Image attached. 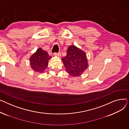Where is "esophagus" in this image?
Returning a JSON list of instances; mask_svg holds the SVG:
<instances>
[{"label": "esophagus", "mask_w": 129, "mask_h": 129, "mask_svg": "<svg viewBox=\"0 0 129 129\" xmlns=\"http://www.w3.org/2000/svg\"><path fill=\"white\" fill-rule=\"evenodd\" d=\"M54 55L55 56H58V57H60L61 56V53L60 52H54Z\"/></svg>", "instance_id": "obj_1"}]
</instances>
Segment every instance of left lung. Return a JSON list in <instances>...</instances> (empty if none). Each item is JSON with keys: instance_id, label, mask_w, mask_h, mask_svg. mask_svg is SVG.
<instances>
[{"instance_id": "8db88e82", "label": "left lung", "mask_w": 129, "mask_h": 129, "mask_svg": "<svg viewBox=\"0 0 129 129\" xmlns=\"http://www.w3.org/2000/svg\"><path fill=\"white\" fill-rule=\"evenodd\" d=\"M61 60L67 72L74 77L79 76L88 67L85 52L74 45H71L68 47L67 55Z\"/></svg>"}]
</instances>
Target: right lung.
Here are the masks:
<instances>
[{"label":"right lung","instance_id":"right-lung-1","mask_svg":"<svg viewBox=\"0 0 129 129\" xmlns=\"http://www.w3.org/2000/svg\"><path fill=\"white\" fill-rule=\"evenodd\" d=\"M51 58L46 51L40 48L30 57V64L35 72H43L48 67V61Z\"/></svg>","mask_w":129,"mask_h":129}]
</instances>
